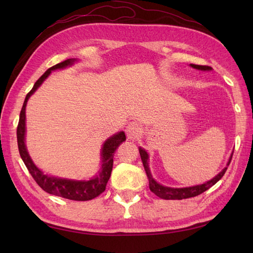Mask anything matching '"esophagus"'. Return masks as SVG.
Wrapping results in <instances>:
<instances>
[{
  "mask_svg": "<svg viewBox=\"0 0 253 253\" xmlns=\"http://www.w3.org/2000/svg\"><path fill=\"white\" fill-rule=\"evenodd\" d=\"M142 132V128L140 126V124H138L137 122H131L128 124V126L126 128V133L128 139L130 140H135V139H138L140 137Z\"/></svg>",
  "mask_w": 253,
  "mask_h": 253,
  "instance_id": "obj_1",
  "label": "esophagus"
}]
</instances>
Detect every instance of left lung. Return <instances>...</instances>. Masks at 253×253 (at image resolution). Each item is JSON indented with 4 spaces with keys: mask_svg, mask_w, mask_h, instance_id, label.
<instances>
[{
    "mask_svg": "<svg viewBox=\"0 0 253 253\" xmlns=\"http://www.w3.org/2000/svg\"><path fill=\"white\" fill-rule=\"evenodd\" d=\"M190 66L196 68V69H200V71H211L212 69V67L206 66V65H195V64H190ZM139 153H140L143 168H144V170H146L147 176H148L150 190H151L154 195H157L161 199H165V200H181V199L192 198V197L201 195L202 192L210 189V188L215 185L216 182L222 178L225 174V171H226V169L228 168L230 161H232V158H233V153H232L226 168H225L222 171H219V173L215 177H214V178H212L211 180H209L207 182H204V184L192 186V187H186V188H171V187H166V186L161 185L158 181L154 180V178L151 175V171H150V169H149V164H148L149 155H148L147 151L142 148H139Z\"/></svg>",
    "mask_w": 253,
    "mask_h": 253,
    "instance_id": "8db88e82",
    "label": "left lung"
}]
</instances>
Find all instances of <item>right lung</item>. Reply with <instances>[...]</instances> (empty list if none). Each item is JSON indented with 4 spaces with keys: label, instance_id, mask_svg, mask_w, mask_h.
<instances>
[{
    "label": "right lung",
    "instance_id": "add662e5",
    "mask_svg": "<svg viewBox=\"0 0 253 253\" xmlns=\"http://www.w3.org/2000/svg\"><path fill=\"white\" fill-rule=\"evenodd\" d=\"M76 62L75 58H68V60L64 61L62 63H58L56 65L52 66L51 68L42 75V76L37 80L34 88H32L28 94L26 95L25 102L21 107L20 115H19V122L17 126V143H18V150L21 160L24 161L26 168L28 169L29 173L34 177L36 182L39 185L42 189L46 191L50 195L58 196L69 200L75 201H88L92 200V199L100 196L102 192L105 190V187L107 181H109L112 169H113V157L116 149L120 147V144L126 140L125 132L121 131L115 133L114 136L110 137L104 142L103 147H102L101 158H102V164L101 169L98 171L93 178L89 180H74V179H66V178H60V177L50 176L43 174V171L39 169L32 162L31 158L29 157V153L27 151L26 144H25V133H26V105L27 101L30 98V95L40 87L41 84L44 82L47 76L51 74L52 71L55 69H62L67 66H71Z\"/></svg>",
    "mask_w": 253,
    "mask_h": 253
}]
</instances>
